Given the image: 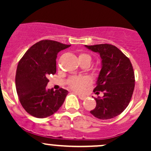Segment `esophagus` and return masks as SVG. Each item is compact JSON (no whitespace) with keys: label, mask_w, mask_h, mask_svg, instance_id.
Wrapping results in <instances>:
<instances>
[{"label":"esophagus","mask_w":151,"mask_h":151,"mask_svg":"<svg viewBox=\"0 0 151 151\" xmlns=\"http://www.w3.org/2000/svg\"><path fill=\"white\" fill-rule=\"evenodd\" d=\"M78 97L81 100H85L86 98V96H82V95H81V94H78Z\"/></svg>","instance_id":"obj_1"}]
</instances>
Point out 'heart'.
I'll use <instances>...</instances> for the list:
<instances>
[{
  "label": "heart",
  "instance_id": "b5f03b06",
  "mask_svg": "<svg viewBox=\"0 0 151 151\" xmlns=\"http://www.w3.org/2000/svg\"><path fill=\"white\" fill-rule=\"evenodd\" d=\"M79 60L80 61H88L91 62V57L85 53H81L79 55ZM91 84V80L87 77H77L72 76L67 80V84L72 89L77 92H81L86 86Z\"/></svg>",
  "mask_w": 151,
  "mask_h": 151
}]
</instances>
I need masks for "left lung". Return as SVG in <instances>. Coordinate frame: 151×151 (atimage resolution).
Returning <instances> with one entry per match:
<instances>
[{
	"label": "left lung",
	"mask_w": 151,
	"mask_h": 151,
	"mask_svg": "<svg viewBox=\"0 0 151 151\" xmlns=\"http://www.w3.org/2000/svg\"><path fill=\"white\" fill-rule=\"evenodd\" d=\"M98 52L102 67L93 92L104 93L95 98L96 106L90 111L97 119L106 120L121 114L129 105L135 86V75L131 61L116 47L109 44L85 45Z\"/></svg>",
	"instance_id": "8db88e82"
}]
</instances>
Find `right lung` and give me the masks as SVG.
I'll use <instances>...</instances> for the list:
<instances>
[{
    "instance_id": "right-lung-1",
    "label": "right lung",
    "mask_w": 151,
    "mask_h": 151,
    "mask_svg": "<svg viewBox=\"0 0 151 151\" xmlns=\"http://www.w3.org/2000/svg\"><path fill=\"white\" fill-rule=\"evenodd\" d=\"M70 47L57 41L43 40L33 45L19 61L15 86L22 106L36 118L52 115L63 104L68 91L47 89L48 75L56 73L59 52Z\"/></svg>"
}]
</instances>
